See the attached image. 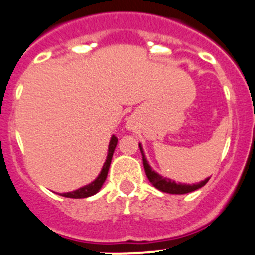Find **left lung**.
<instances>
[{"label": "left lung", "instance_id": "left-lung-1", "mask_svg": "<svg viewBox=\"0 0 255 255\" xmlns=\"http://www.w3.org/2000/svg\"><path fill=\"white\" fill-rule=\"evenodd\" d=\"M140 152H142L143 157V165H144L145 174H147V178L149 179V182L152 183L153 187H155L157 189H159L160 192H164V193L169 194H185L190 193V192H194V190L199 189L203 185H206V183L208 182L209 178L202 180L199 183H194V184H185V183H175L174 180L169 179V178L162 177L160 174H158L155 170L152 169V167L148 163L147 158H145L144 152H143V147L139 143Z\"/></svg>", "mask_w": 255, "mask_h": 255}]
</instances>
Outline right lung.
<instances>
[{
	"label": "right lung",
	"mask_w": 255,
	"mask_h": 255,
	"mask_svg": "<svg viewBox=\"0 0 255 255\" xmlns=\"http://www.w3.org/2000/svg\"><path fill=\"white\" fill-rule=\"evenodd\" d=\"M117 142H118L117 138H116L115 135H112V137H111V140H110V145H108V154H107V158H106L105 164H103V167H102V170H101V173L98 174V177L96 178L92 183H90V184L85 185V187L80 188V189H77V190H73V192L62 193L61 196L66 197V198H75V199L87 198V197L95 196L98 190L102 188L103 183H105L106 178H107L108 169H110L111 162H112V157H113V153H115Z\"/></svg>",
	"instance_id": "obj_1"
}]
</instances>
